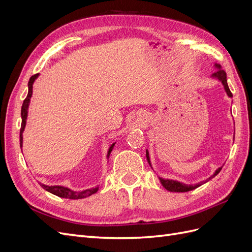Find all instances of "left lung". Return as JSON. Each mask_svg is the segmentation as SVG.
<instances>
[{"label":"left lung","instance_id":"obj_1","mask_svg":"<svg viewBox=\"0 0 252 252\" xmlns=\"http://www.w3.org/2000/svg\"><path fill=\"white\" fill-rule=\"evenodd\" d=\"M216 66H217V68H218V70L212 74V77H213V78H217V79H219L220 82H222V84H223V86H224V88H225V91L227 93L228 96L232 97V94H231V91H230L229 87H228V84H227V75H226V72L222 69V68H220V65L216 64ZM146 157H147V161H148L149 165L151 166L148 151H146ZM220 170H222V167H220V168H218V169L216 170V172L213 173L209 179H207L205 182L199 183V184H195V185H188V184H184V183H180V182H178V181L165 180V179H162V178H158V179H159V181H161L163 187L166 188L167 190H168V191H171V192H187V191H190V190H193V189H195V188H197V187H200L201 185L204 184V183L209 181V180L212 179V178H215L216 175H217Z\"/></svg>","mask_w":252,"mask_h":252}]
</instances>
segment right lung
I'll return each mask as SVG.
<instances>
[{"instance_id": "right-lung-1", "label": "right lung", "mask_w": 252, "mask_h": 252, "mask_svg": "<svg viewBox=\"0 0 252 252\" xmlns=\"http://www.w3.org/2000/svg\"><path fill=\"white\" fill-rule=\"evenodd\" d=\"M37 75H39V73L32 75V77L29 79V82H28V94H27L26 98L24 100V102H23V105H22V110H21L22 124H21V129H20V145H21V147H22V144H23V135H22V133H23V131H24V128H25V125H26V119H27V112H28L27 110H28L30 98H32V85H33L34 80L37 78ZM113 146H114V143L109 147L108 155H107L108 158H109L110 152L113 149ZM40 185L42 186V188H44L45 190H47L48 192H50L52 194L58 195L60 197H65V199H70V200L84 199V197H87V196H89L91 194L95 193L97 190H98V188L95 187V188H91V189H86V190H84V191L77 192V191H72V190H70L69 188H66V187H63V186H47V185H44V184H40Z\"/></svg>"}]
</instances>
